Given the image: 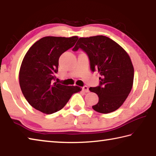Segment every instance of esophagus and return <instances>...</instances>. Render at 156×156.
Listing matches in <instances>:
<instances>
[{
  "label": "esophagus",
  "mask_w": 156,
  "mask_h": 156,
  "mask_svg": "<svg viewBox=\"0 0 156 156\" xmlns=\"http://www.w3.org/2000/svg\"><path fill=\"white\" fill-rule=\"evenodd\" d=\"M82 90H83L84 92H85V93L89 92V89H88V88L87 86H84V87H82Z\"/></svg>",
  "instance_id": "obj_1"
}]
</instances>
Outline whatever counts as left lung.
<instances>
[{
	"mask_svg": "<svg viewBox=\"0 0 156 156\" xmlns=\"http://www.w3.org/2000/svg\"><path fill=\"white\" fill-rule=\"evenodd\" d=\"M82 48L90 59V69L97 71L100 85L90 87L99 97L94 110L108 114L123 104L132 89L134 68L127 52L117 42L105 36L80 38L73 51Z\"/></svg>",
	"mask_w": 156,
	"mask_h": 156,
	"instance_id": "obj_1",
	"label": "left lung"
}]
</instances>
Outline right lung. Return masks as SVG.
<instances>
[{"label": "right lung", "instance_id": "add662e5", "mask_svg": "<svg viewBox=\"0 0 156 156\" xmlns=\"http://www.w3.org/2000/svg\"><path fill=\"white\" fill-rule=\"evenodd\" d=\"M78 36H45L29 48L19 72L21 90L27 101L44 114H51L62 109L74 93L81 87L66 86L55 82L59 58L74 47Z\"/></svg>", "mask_w": 156, "mask_h": 156}]
</instances>
